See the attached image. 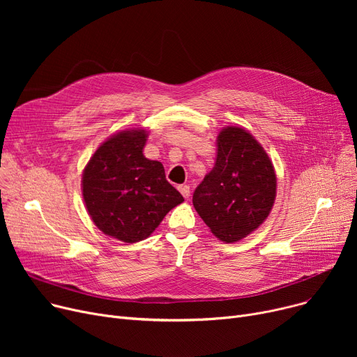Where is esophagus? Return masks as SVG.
<instances>
[{"label":"esophagus","instance_id":"obj_1","mask_svg":"<svg viewBox=\"0 0 357 357\" xmlns=\"http://www.w3.org/2000/svg\"><path fill=\"white\" fill-rule=\"evenodd\" d=\"M178 190L181 191V194H182L185 198H190V195H191V188H190L188 185H179Z\"/></svg>","mask_w":357,"mask_h":357}]
</instances>
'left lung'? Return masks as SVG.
<instances>
[{
	"label": "left lung",
	"mask_w": 357,
	"mask_h": 357,
	"mask_svg": "<svg viewBox=\"0 0 357 357\" xmlns=\"http://www.w3.org/2000/svg\"><path fill=\"white\" fill-rule=\"evenodd\" d=\"M217 147L215 165L197 186L192 202L215 237L234 243L269 215L276 175L264 147L245 128H222Z\"/></svg>",
	"instance_id": "8db88e82"
}]
</instances>
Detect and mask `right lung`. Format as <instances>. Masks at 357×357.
I'll return each mask as SVG.
<instances>
[{
  "instance_id": "add662e5",
  "label": "right lung",
  "mask_w": 357,
  "mask_h": 357,
  "mask_svg": "<svg viewBox=\"0 0 357 357\" xmlns=\"http://www.w3.org/2000/svg\"><path fill=\"white\" fill-rule=\"evenodd\" d=\"M147 133L127 130L104 142L82 175L88 214L107 236L124 243L149 237L183 197L166 181L163 165L143 156Z\"/></svg>"
}]
</instances>
